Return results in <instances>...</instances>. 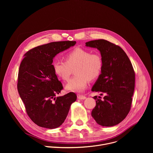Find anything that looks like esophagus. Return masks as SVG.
<instances>
[{
	"label": "esophagus",
	"instance_id": "34e87169",
	"mask_svg": "<svg viewBox=\"0 0 153 153\" xmlns=\"http://www.w3.org/2000/svg\"><path fill=\"white\" fill-rule=\"evenodd\" d=\"M77 97L80 100H84L86 99V97L85 96H83V95H80V94H78L77 95Z\"/></svg>",
	"mask_w": 153,
	"mask_h": 153
}]
</instances>
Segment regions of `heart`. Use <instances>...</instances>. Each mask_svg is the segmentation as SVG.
I'll return each instance as SVG.
<instances>
[{"instance_id": "obj_1", "label": "heart", "mask_w": 153, "mask_h": 153, "mask_svg": "<svg viewBox=\"0 0 153 153\" xmlns=\"http://www.w3.org/2000/svg\"><path fill=\"white\" fill-rule=\"evenodd\" d=\"M65 62L56 60L53 63L56 75L63 81L69 80L74 70L76 74L65 86V89L72 92L84 91L89 80L97 79L103 68V60L98 53L76 48L64 56Z\"/></svg>"}]
</instances>
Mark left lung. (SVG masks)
Wrapping results in <instances>:
<instances>
[{
	"label": "left lung",
	"mask_w": 153,
	"mask_h": 153,
	"mask_svg": "<svg viewBox=\"0 0 153 153\" xmlns=\"http://www.w3.org/2000/svg\"><path fill=\"white\" fill-rule=\"evenodd\" d=\"M86 47L97 48L103 60L101 74L91 91L104 93L103 100L96 96V105L91 112L96 122L103 126L120 123L129 112L135 86V73L125 52L104 39L87 42Z\"/></svg>",
	"instance_id": "left-lung-1"
}]
</instances>
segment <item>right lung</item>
<instances>
[{
	"label": "right lung",
	"mask_w": 153,
	"mask_h": 153,
	"mask_svg": "<svg viewBox=\"0 0 153 153\" xmlns=\"http://www.w3.org/2000/svg\"><path fill=\"white\" fill-rule=\"evenodd\" d=\"M76 43V41H61L38 46L25 54L20 65L17 90L28 116L39 126L49 129L60 126L77 99L73 92L56 97L63 86L52 65L57 54Z\"/></svg>",
	"instance_id": "obj_1"
}]
</instances>
